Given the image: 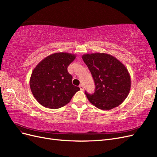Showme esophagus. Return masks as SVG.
Wrapping results in <instances>:
<instances>
[{
    "label": "esophagus",
    "instance_id": "obj_1",
    "mask_svg": "<svg viewBox=\"0 0 157 157\" xmlns=\"http://www.w3.org/2000/svg\"><path fill=\"white\" fill-rule=\"evenodd\" d=\"M79 87H80V90H84V85H83L82 84H80V86H79Z\"/></svg>",
    "mask_w": 157,
    "mask_h": 157
}]
</instances>
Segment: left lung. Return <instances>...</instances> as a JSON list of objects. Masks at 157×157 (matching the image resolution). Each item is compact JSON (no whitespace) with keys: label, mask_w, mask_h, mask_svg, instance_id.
I'll use <instances>...</instances> for the list:
<instances>
[{"label":"left lung","mask_w":157,"mask_h":157,"mask_svg":"<svg viewBox=\"0 0 157 157\" xmlns=\"http://www.w3.org/2000/svg\"><path fill=\"white\" fill-rule=\"evenodd\" d=\"M95 83L94 93L85 91L89 101L102 110H110L124 101L131 80L125 66L115 57L103 53L82 56Z\"/></svg>","instance_id":"obj_1"}]
</instances>
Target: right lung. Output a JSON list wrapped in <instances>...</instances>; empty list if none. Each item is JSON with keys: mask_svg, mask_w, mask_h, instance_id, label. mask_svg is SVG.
Wrapping results in <instances>:
<instances>
[{"mask_svg": "<svg viewBox=\"0 0 157 157\" xmlns=\"http://www.w3.org/2000/svg\"><path fill=\"white\" fill-rule=\"evenodd\" d=\"M76 56L64 52L50 55L36 65L30 79L33 96L42 106L59 109L67 104L80 88L72 84L67 67Z\"/></svg>", "mask_w": 157, "mask_h": 157, "instance_id": "1", "label": "right lung"}]
</instances>
